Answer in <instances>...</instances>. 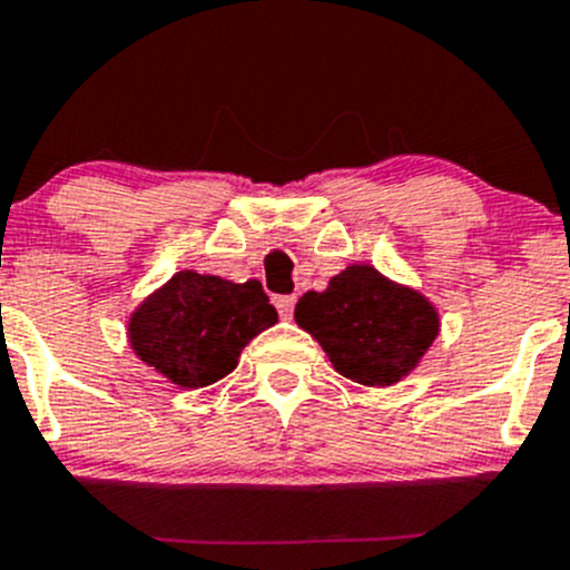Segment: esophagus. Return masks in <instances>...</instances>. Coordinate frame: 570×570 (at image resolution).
I'll use <instances>...</instances> for the list:
<instances>
[{
	"mask_svg": "<svg viewBox=\"0 0 570 570\" xmlns=\"http://www.w3.org/2000/svg\"><path fill=\"white\" fill-rule=\"evenodd\" d=\"M295 301H297L295 295H278V297H273L275 308H278V314H281V317H284V320H289L292 312H295Z\"/></svg>",
	"mask_w": 570,
	"mask_h": 570,
	"instance_id": "obj_1",
	"label": "esophagus"
}]
</instances>
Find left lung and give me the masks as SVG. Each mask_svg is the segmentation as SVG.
Masks as SVG:
<instances>
[{
	"label": "left lung",
	"instance_id": "8db88e82",
	"mask_svg": "<svg viewBox=\"0 0 570 570\" xmlns=\"http://www.w3.org/2000/svg\"><path fill=\"white\" fill-rule=\"evenodd\" d=\"M295 323L323 345L336 373L364 386L406 379L440 334L432 301L370 264H351L323 292H306Z\"/></svg>",
	"mask_w": 570,
	"mask_h": 570
}]
</instances>
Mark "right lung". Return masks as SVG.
<instances>
[{"label":"right lung","mask_w":570,"mask_h":570,"mask_svg":"<svg viewBox=\"0 0 570 570\" xmlns=\"http://www.w3.org/2000/svg\"><path fill=\"white\" fill-rule=\"evenodd\" d=\"M278 323L258 281L234 284L195 269L175 273L127 323L132 353L184 390L225 379L253 336Z\"/></svg>","instance_id":"right-lung-1"}]
</instances>
